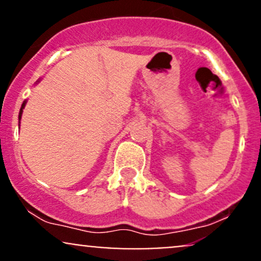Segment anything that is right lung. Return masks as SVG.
Returning <instances> with one entry per match:
<instances>
[{
  "label": "right lung",
  "instance_id": "1",
  "mask_svg": "<svg viewBox=\"0 0 261 261\" xmlns=\"http://www.w3.org/2000/svg\"><path fill=\"white\" fill-rule=\"evenodd\" d=\"M25 103L27 101H23L22 108H20V110H19V116H18V118H19V120H20V118H22V113H23V109H24V107H25Z\"/></svg>",
  "mask_w": 261,
  "mask_h": 261
}]
</instances>
